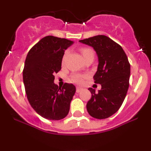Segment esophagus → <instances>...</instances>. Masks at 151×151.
I'll return each mask as SVG.
<instances>
[{
    "label": "esophagus",
    "instance_id": "1",
    "mask_svg": "<svg viewBox=\"0 0 151 151\" xmlns=\"http://www.w3.org/2000/svg\"><path fill=\"white\" fill-rule=\"evenodd\" d=\"M83 89L81 87H79V86H77V89H76V92L77 93H79L80 92V91L82 90Z\"/></svg>",
    "mask_w": 151,
    "mask_h": 151
}]
</instances>
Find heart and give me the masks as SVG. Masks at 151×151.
Returning <instances> with one entry per match:
<instances>
[{"mask_svg":"<svg viewBox=\"0 0 151 151\" xmlns=\"http://www.w3.org/2000/svg\"><path fill=\"white\" fill-rule=\"evenodd\" d=\"M80 52H81V55H82V56L84 57V59H85L86 57H88L90 55H94L93 51L89 47H81L80 49ZM65 58H66V54L64 55L63 59H62V64H64V62H65ZM86 77L85 75H81V74H73V75L71 76L70 79L72 82L76 83V84H81V83L84 81V79H85Z\"/></svg>","mask_w":151,"mask_h":151,"instance_id":"b5f03b06","label":"heart"}]
</instances>
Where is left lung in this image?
I'll return each mask as SVG.
<instances>
[{
    "label": "left lung",
    "mask_w": 151,
    "mask_h": 151,
    "mask_svg": "<svg viewBox=\"0 0 151 151\" xmlns=\"http://www.w3.org/2000/svg\"><path fill=\"white\" fill-rule=\"evenodd\" d=\"M79 42L91 46L97 54L98 69L93 78L95 84L101 85L97 92L89 89L91 97L86 109L95 119H106L120 109L126 96L131 74L129 60L120 45L106 35L93 36Z\"/></svg>",
    "instance_id": "8db88e82"
}]
</instances>
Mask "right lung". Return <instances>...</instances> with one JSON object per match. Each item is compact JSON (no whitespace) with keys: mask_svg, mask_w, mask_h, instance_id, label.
Segmentation results:
<instances>
[{"mask_svg":"<svg viewBox=\"0 0 151 151\" xmlns=\"http://www.w3.org/2000/svg\"><path fill=\"white\" fill-rule=\"evenodd\" d=\"M73 41L46 36L28 52L22 71L23 82L29 103L40 116L48 120H61L67 116L76 88L65 83L58 87L55 74L61 70L65 50Z\"/></svg>","mask_w":151,"mask_h":151,"instance_id":"1","label":"right lung"}]
</instances>
